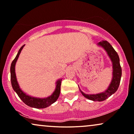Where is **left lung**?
<instances>
[{
    "label": "left lung",
    "instance_id": "left-lung-1",
    "mask_svg": "<svg viewBox=\"0 0 134 134\" xmlns=\"http://www.w3.org/2000/svg\"><path fill=\"white\" fill-rule=\"evenodd\" d=\"M98 44L102 46L103 48L107 52L108 55H109L111 61L113 62V77L112 82L110 84L109 87L106 90V91L101 93L96 94H85L82 91L81 93L85 97L88 98L92 101H104L110 96L114 94L116 91L118 90L119 88L120 82H121V75H122V69L120 65L119 57L114 49L113 48L112 46L108 43L107 41H100Z\"/></svg>",
    "mask_w": 134,
    "mask_h": 134
}]
</instances>
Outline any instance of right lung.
<instances>
[{
	"instance_id": "right-lung-1",
	"label": "right lung",
	"mask_w": 134,
	"mask_h": 134,
	"mask_svg": "<svg viewBox=\"0 0 134 134\" xmlns=\"http://www.w3.org/2000/svg\"><path fill=\"white\" fill-rule=\"evenodd\" d=\"M25 45L22 46L20 50L18 51V52L17 55H16L15 58L13 59V60L11 64L10 67V80L13 89L14 91L16 93L18 96H19L20 99L23 101V102L28 105V106L30 107L35 108H38V109H41V108H47V106H50L52 103H54L55 101L58 99L59 94H60V85H61V81L62 79L59 80L57 82V85L56 88H55V90L53 94L49 97H47L46 98H37L31 97V96L26 95V94L24 93L20 88L19 85H18L17 80H16V75H15V64H16V60L19 57V55L21 52L22 49L24 47Z\"/></svg>"
}]
</instances>
